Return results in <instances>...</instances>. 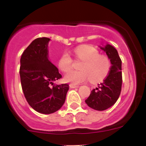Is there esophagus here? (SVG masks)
Returning a JSON list of instances; mask_svg holds the SVG:
<instances>
[{
	"label": "esophagus",
	"instance_id": "1",
	"mask_svg": "<svg viewBox=\"0 0 146 146\" xmlns=\"http://www.w3.org/2000/svg\"><path fill=\"white\" fill-rule=\"evenodd\" d=\"M69 86H70V88H78V85H74V84H70L69 85Z\"/></svg>",
	"mask_w": 146,
	"mask_h": 146
}]
</instances>
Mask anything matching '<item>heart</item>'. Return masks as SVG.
Returning a JSON list of instances; mask_svg holds the SVG:
<instances>
[{"label":"heart","mask_w":146,"mask_h":146,"mask_svg":"<svg viewBox=\"0 0 146 146\" xmlns=\"http://www.w3.org/2000/svg\"><path fill=\"white\" fill-rule=\"evenodd\" d=\"M73 54L77 61H82L79 65L80 70L66 74L65 81L79 84L90 79L91 82H98L107 77L111 63L107 56L100 55L98 49L90 46H80L75 49ZM58 68L65 73L73 68V59L68 53H64L60 58Z\"/></svg>","instance_id":"heart-1"}]
</instances>
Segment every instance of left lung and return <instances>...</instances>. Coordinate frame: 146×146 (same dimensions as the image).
<instances>
[{"label": "left lung", "instance_id": "obj_1", "mask_svg": "<svg viewBox=\"0 0 146 146\" xmlns=\"http://www.w3.org/2000/svg\"><path fill=\"white\" fill-rule=\"evenodd\" d=\"M101 48L105 51L111 61L110 70L104 81L92 90L85 100V103L90 107L98 111L107 110L115 104L120 95L122 85L121 60L117 49L110 44Z\"/></svg>", "mask_w": 146, "mask_h": 146}]
</instances>
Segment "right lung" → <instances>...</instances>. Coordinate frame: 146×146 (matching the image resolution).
I'll use <instances>...</instances> for the list:
<instances>
[{"label": "right lung", "instance_id": "obj_1", "mask_svg": "<svg viewBox=\"0 0 146 146\" xmlns=\"http://www.w3.org/2000/svg\"><path fill=\"white\" fill-rule=\"evenodd\" d=\"M49 40L47 37L35 39L22 54L20 67L22 89L28 104L35 111L45 114L62 107L69 88L66 83H54L62 76L48 59Z\"/></svg>", "mask_w": 146, "mask_h": 146}]
</instances>
